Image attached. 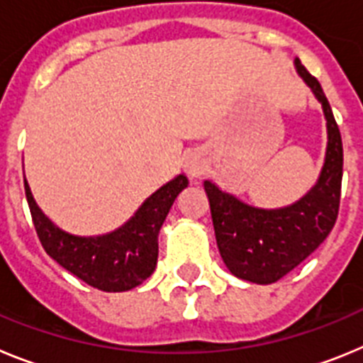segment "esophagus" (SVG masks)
I'll return each instance as SVG.
<instances>
[{
	"label": "esophagus",
	"mask_w": 363,
	"mask_h": 363,
	"mask_svg": "<svg viewBox=\"0 0 363 363\" xmlns=\"http://www.w3.org/2000/svg\"><path fill=\"white\" fill-rule=\"evenodd\" d=\"M184 169L185 172H187L189 178L192 179L201 178V176L205 174V171H207V162H205L203 154L192 152L191 156H187V160H185L184 163Z\"/></svg>",
	"instance_id": "1"
}]
</instances>
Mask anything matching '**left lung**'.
Wrapping results in <instances>:
<instances>
[{"instance_id":"obj_1","label":"left lung","mask_w":363,"mask_h":363,"mask_svg":"<svg viewBox=\"0 0 363 363\" xmlns=\"http://www.w3.org/2000/svg\"><path fill=\"white\" fill-rule=\"evenodd\" d=\"M294 67L322 105L327 121L325 160L316 184L294 203L262 209L221 191L211 179L203 182L221 259L234 277L251 284H274L298 267L329 236L338 216L342 136L318 79L298 57Z\"/></svg>"}]
</instances>
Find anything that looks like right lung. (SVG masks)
<instances>
[{
  "label": "right lung",
  "instance_id": "right-lung-1",
  "mask_svg": "<svg viewBox=\"0 0 363 363\" xmlns=\"http://www.w3.org/2000/svg\"><path fill=\"white\" fill-rule=\"evenodd\" d=\"M187 185V176L178 174L152 192L123 225L99 236H76L60 229L38 207L27 179L25 194L45 252L94 289L123 293L142 285L156 269L160 229Z\"/></svg>",
  "mask_w": 363,
  "mask_h": 363
}]
</instances>
